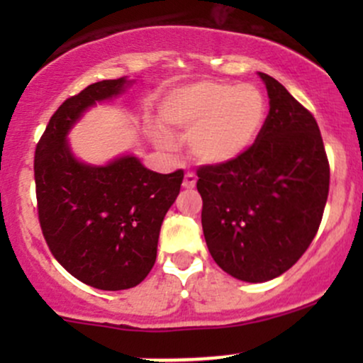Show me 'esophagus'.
Returning a JSON list of instances; mask_svg holds the SVG:
<instances>
[{
	"mask_svg": "<svg viewBox=\"0 0 363 363\" xmlns=\"http://www.w3.org/2000/svg\"><path fill=\"white\" fill-rule=\"evenodd\" d=\"M196 186V176L194 174L187 172L184 176V181H182V187H186V189H193Z\"/></svg>",
	"mask_w": 363,
	"mask_h": 363,
	"instance_id": "obj_1",
	"label": "esophagus"
}]
</instances>
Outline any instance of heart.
<instances>
[{
  "instance_id": "obj_1",
  "label": "heart",
  "mask_w": 363,
  "mask_h": 363,
  "mask_svg": "<svg viewBox=\"0 0 363 363\" xmlns=\"http://www.w3.org/2000/svg\"><path fill=\"white\" fill-rule=\"evenodd\" d=\"M268 106L252 85L199 80L179 86L162 102L160 118L172 135L187 136L189 155L201 165L230 164L259 138ZM162 147H172L158 135Z\"/></svg>"
}]
</instances>
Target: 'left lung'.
<instances>
[{"mask_svg":"<svg viewBox=\"0 0 363 363\" xmlns=\"http://www.w3.org/2000/svg\"><path fill=\"white\" fill-rule=\"evenodd\" d=\"M269 97L259 138L230 164L203 165V234L216 264L237 280L280 277L318 234L329 164L314 116L280 82L257 73Z\"/></svg>","mask_w":363,"mask_h":363,"instance_id":"1","label":"left lung"}]
</instances>
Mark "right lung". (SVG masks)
<instances>
[{"mask_svg":"<svg viewBox=\"0 0 363 363\" xmlns=\"http://www.w3.org/2000/svg\"><path fill=\"white\" fill-rule=\"evenodd\" d=\"M133 80H102L54 112L35 148L39 222L52 256L69 274L99 290L133 289L157 259L160 227L184 172L158 174L133 153L106 165L78 160L68 133L90 107L124 94Z\"/></svg>","mask_w":363,"mask_h":363,"instance_id":"add662e5","label":"right lung"}]
</instances>
